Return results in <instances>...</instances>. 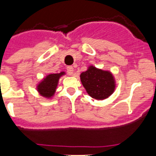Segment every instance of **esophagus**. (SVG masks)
Returning <instances> with one entry per match:
<instances>
[{"label": "esophagus", "mask_w": 156, "mask_h": 156, "mask_svg": "<svg viewBox=\"0 0 156 156\" xmlns=\"http://www.w3.org/2000/svg\"><path fill=\"white\" fill-rule=\"evenodd\" d=\"M66 70H67V73H68L69 75H73V66H67Z\"/></svg>", "instance_id": "esophagus-1"}]
</instances>
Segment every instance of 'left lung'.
Instances as JSON below:
<instances>
[{
	"instance_id": "left-lung-1",
	"label": "left lung",
	"mask_w": 156,
	"mask_h": 156,
	"mask_svg": "<svg viewBox=\"0 0 156 156\" xmlns=\"http://www.w3.org/2000/svg\"><path fill=\"white\" fill-rule=\"evenodd\" d=\"M80 78L88 95L96 100L106 99L115 89L114 78L112 73L98 69L93 66L81 73Z\"/></svg>"
}]
</instances>
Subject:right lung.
<instances>
[{"label":"right lung","instance_id":"obj_1","mask_svg":"<svg viewBox=\"0 0 156 156\" xmlns=\"http://www.w3.org/2000/svg\"><path fill=\"white\" fill-rule=\"evenodd\" d=\"M64 74V72L60 73L49 74L44 79L42 83L38 85V91L44 97H51L56 90L60 77Z\"/></svg>","mask_w":156,"mask_h":156}]
</instances>
